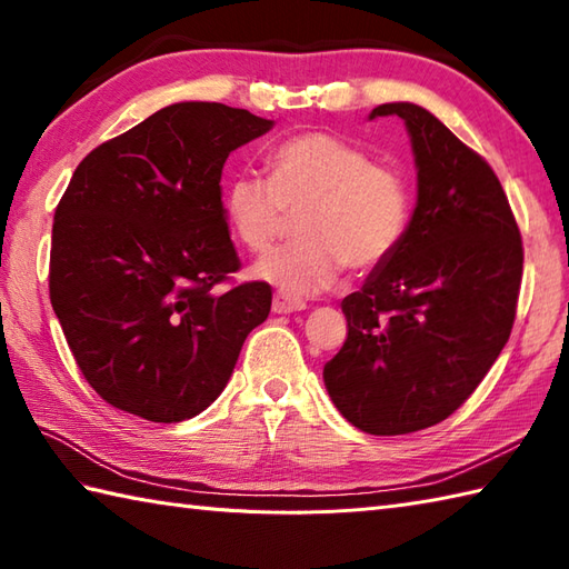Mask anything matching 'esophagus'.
Returning a JSON list of instances; mask_svg holds the SVG:
<instances>
[{
	"label": "esophagus",
	"instance_id": "1",
	"mask_svg": "<svg viewBox=\"0 0 569 569\" xmlns=\"http://www.w3.org/2000/svg\"><path fill=\"white\" fill-rule=\"evenodd\" d=\"M271 310L278 312V316H288V312L306 310V303H303V300H298V298H291L288 293H276Z\"/></svg>",
	"mask_w": 569,
	"mask_h": 569
}]
</instances>
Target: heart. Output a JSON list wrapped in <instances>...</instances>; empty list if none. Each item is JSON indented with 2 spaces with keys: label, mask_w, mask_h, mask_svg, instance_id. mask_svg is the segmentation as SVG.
Wrapping results in <instances>:
<instances>
[{
  "label": "heart",
  "mask_w": 569,
  "mask_h": 569,
  "mask_svg": "<svg viewBox=\"0 0 569 569\" xmlns=\"http://www.w3.org/2000/svg\"><path fill=\"white\" fill-rule=\"evenodd\" d=\"M271 176L237 173L224 214L249 251H269L300 217V239L253 266L288 296H316L345 266L367 273L389 261L408 232L410 192L389 163L328 131H306L276 147Z\"/></svg>",
  "instance_id": "obj_1"
}]
</instances>
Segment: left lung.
Wrapping results in <instances>:
<instances>
[{
    "instance_id": "1",
    "label": "left lung",
    "mask_w": 569,
    "mask_h": 569,
    "mask_svg": "<svg viewBox=\"0 0 569 569\" xmlns=\"http://www.w3.org/2000/svg\"><path fill=\"white\" fill-rule=\"evenodd\" d=\"M401 117L418 168V204L393 257L342 300L347 340L325 386L369 435H408L452 416L487 377L516 320L523 241L481 156L410 102Z\"/></svg>"
}]
</instances>
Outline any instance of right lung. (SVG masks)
Here are the masks:
<instances>
[{
	"mask_svg": "<svg viewBox=\"0 0 569 569\" xmlns=\"http://www.w3.org/2000/svg\"><path fill=\"white\" fill-rule=\"evenodd\" d=\"M271 119L220 102L163 107L92 149L53 217L51 306L107 403L151 422L202 413L232 377L271 286L241 269L222 166Z\"/></svg>",
	"mask_w": 569,
	"mask_h": 569,
	"instance_id": "add662e5",
	"label": "right lung"
}]
</instances>
